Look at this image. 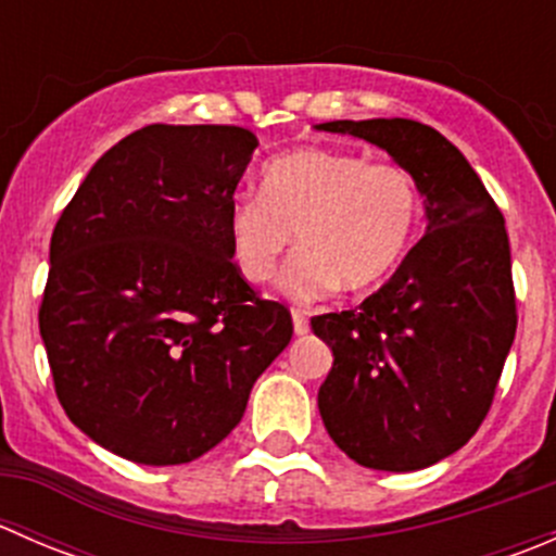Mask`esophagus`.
<instances>
[{"label": "esophagus", "mask_w": 556, "mask_h": 556, "mask_svg": "<svg viewBox=\"0 0 556 556\" xmlns=\"http://www.w3.org/2000/svg\"><path fill=\"white\" fill-rule=\"evenodd\" d=\"M293 330L299 336L309 333V314H306L304 309H293Z\"/></svg>", "instance_id": "obj_1"}]
</instances>
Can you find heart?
I'll return each mask as SVG.
<instances>
[{"label": "heart", "mask_w": 556, "mask_h": 556, "mask_svg": "<svg viewBox=\"0 0 556 556\" xmlns=\"http://www.w3.org/2000/svg\"><path fill=\"white\" fill-rule=\"evenodd\" d=\"M419 212V185L403 166L301 148L263 166L261 195L231 201L228 252L247 282L263 285L295 231L301 250L279 288L293 301H317L341 285L366 290L382 282L412 247Z\"/></svg>", "instance_id": "heart-1"}]
</instances>
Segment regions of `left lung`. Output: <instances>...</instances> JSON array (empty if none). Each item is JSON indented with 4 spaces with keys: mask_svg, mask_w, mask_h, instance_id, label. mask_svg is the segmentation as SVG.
Returning <instances> with one entry per match:
<instances>
[{
    "mask_svg": "<svg viewBox=\"0 0 556 556\" xmlns=\"http://www.w3.org/2000/svg\"><path fill=\"white\" fill-rule=\"evenodd\" d=\"M412 172L428 233L357 309L312 317L333 350L317 406L330 439L374 470L450 457L484 422L517 333L506 220L457 148L406 117L330 121Z\"/></svg>",
    "mask_w": 556,
    "mask_h": 556,
    "instance_id": "left-lung-1",
    "label": "left lung"
}]
</instances>
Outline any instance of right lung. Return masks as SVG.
Listing matches in <instances>:
<instances>
[{"label":"right lung","mask_w":556,"mask_h":556,"mask_svg":"<svg viewBox=\"0 0 556 556\" xmlns=\"http://www.w3.org/2000/svg\"><path fill=\"white\" fill-rule=\"evenodd\" d=\"M255 148L242 126H144L93 164L53 228L39 333L55 395L131 463L220 444L290 344L288 306L261 299L228 252Z\"/></svg>","instance_id":"right-lung-1"}]
</instances>
